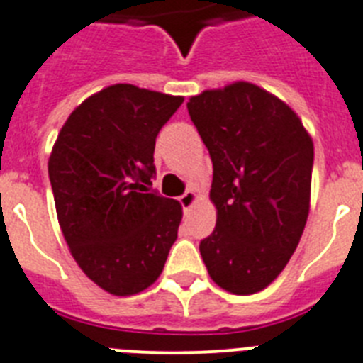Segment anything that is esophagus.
Here are the masks:
<instances>
[{
	"instance_id": "1",
	"label": "esophagus",
	"mask_w": 363,
	"mask_h": 363,
	"mask_svg": "<svg viewBox=\"0 0 363 363\" xmlns=\"http://www.w3.org/2000/svg\"><path fill=\"white\" fill-rule=\"evenodd\" d=\"M179 201H181V205H182V208H184V212H188V210H190L191 206L197 203L196 190H188L184 196H181V199Z\"/></svg>"
}]
</instances>
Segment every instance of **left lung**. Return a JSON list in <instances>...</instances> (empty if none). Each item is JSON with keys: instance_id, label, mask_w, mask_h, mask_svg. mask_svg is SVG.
Returning <instances> with one entry per match:
<instances>
[{"instance_id": "obj_1", "label": "left lung", "mask_w": 363, "mask_h": 363, "mask_svg": "<svg viewBox=\"0 0 363 363\" xmlns=\"http://www.w3.org/2000/svg\"><path fill=\"white\" fill-rule=\"evenodd\" d=\"M188 112L214 166L216 228L201 257L219 288L257 294L282 273L303 236L312 136L294 108L247 81L191 96Z\"/></svg>"}]
</instances>
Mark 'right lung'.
I'll use <instances>...</instances> for the list:
<instances>
[{
    "instance_id": "right-lung-1",
    "label": "right lung",
    "mask_w": 363,
    "mask_h": 363,
    "mask_svg": "<svg viewBox=\"0 0 363 363\" xmlns=\"http://www.w3.org/2000/svg\"><path fill=\"white\" fill-rule=\"evenodd\" d=\"M184 101L112 84L68 116L51 149L60 230L88 279L118 297L160 277L182 219L179 201L151 191L155 140Z\"/></svg>"
}]
</instances>
